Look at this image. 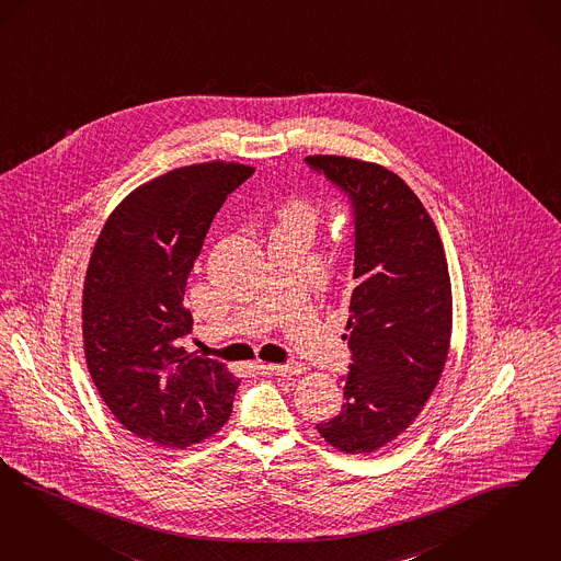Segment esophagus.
I'll return each instance as SVG.
<instances>
[{
  "label": "esophagus",
  "instance_id": "34e87169",
  "mask_svg": "<svg viewBox=\"0 0 561 561\" xmlns=\"http://www.w3.org/2000/svg\"><path fill=\"white\" fill-rule=\"evenodd\" d=\"M266 370L276 376H299L306 373V368L301 364H268Z\"/></svg>",
  "mask_w": 561,
  "mask_h": 561
}]
</instances>
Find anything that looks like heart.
<instances>
[{
  "mask_svg": "<svg viewBox=\"0 0 561 561\" xmlns=\"http://www.w3.org/2000/svg\"><path fill=\"white\" fill-rule=\"evenodd\" d=\"M283 225H301V227H311L316 222V206L310 197L306 195H293L283 204V208L278 211Z\"/></svg>",
  "mask_w": 561,
  "mask_h": 561,
  "instance_id": "1",
  "label": "heart"
}]
</instances>
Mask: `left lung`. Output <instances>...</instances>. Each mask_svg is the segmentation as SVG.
<instances>
[{
  "instance_id": "1",
  "label": "left lung",
  "mask_w": 561,
  "mask_h": 561,
  "mask_svg": "<svg viewBox=\"0 0 561 561\" xmlns=\"http://www.w3.org/2000/svg\"><path fill=\"white\" fill-rule=\"evenodd\" d=\"M353 202L352 366L341 414L316 424L334 449L368 456L401 435L435 391L451 347V280L431 214L393 170L308 156Z\"/></svg>"
}]
</instances>
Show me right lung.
Returning a JSON list of instances; mask_svg holds the SVG:
<instances>
[{
	"mask_svg": "<svg viewBox=\"0 0 561 561\" xmlns=\"http://www.w3.org/2000/svg\"><path fill=\"white\" fill-rule=\"evenodd\" d=\"M253 167L214 160L170 170L107 216L84 274L83 350L93 385L133 435L187 449L216 435L239 378L188 353L185 287L227 195Z\"/></svg>",
	"mask_w": 561,
	"mask_h": 561,
	"instance_id": "add662e5",
	"label": "right lung"
}]
</instances>
